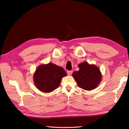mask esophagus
Listing matches in <instances>:
<instances>
[{
  "instance_id": "1",
  "label": "esophagus",
  "mask_w": 129,
  "mask_h": 129,
  "mask_svg": "<svg viewBox=\"0 0 129 129\" xmlns=\"http://www.w3.org/2000/svg\"><path fill=\"white\" fill-rule=\"evenodd\" d=\"M72 72H73L72 71H67V74H68V75H69V76H71L72 74Z\"/></svg>"
}]
</instances>
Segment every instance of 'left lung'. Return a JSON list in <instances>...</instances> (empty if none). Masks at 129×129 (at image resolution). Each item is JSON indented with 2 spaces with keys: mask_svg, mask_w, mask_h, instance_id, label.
<instances>
[{
  "mask_svg": "<svg viewBox=\"0 0 129 129\" xmlns=\"http://www.w3.org/2000/svg\"><path fill=\"white\" fill-rule=\"evenodd\" d=\"M79 71L74 72L73 77L78 86L86 90L97 88L101 81L102 76L100 69L93 64L84 62L78 65Z\"/></svg>",
  "mask_w": 129,
  "mask_h": 129,
  "instance_id": "1",
  "label": "left lung"
}]
</instances>
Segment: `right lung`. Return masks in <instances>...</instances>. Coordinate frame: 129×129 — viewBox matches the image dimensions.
<instances>
[{"mask_svg": "<svg viewBox=\"0 0 129 129\" xmlns=\"http://www.w3.org/2000/svg\"><path fill=\"white\" fill-rule=\"evenodd\" d=\"M67 75L62 67L49 62L37 68L34 75V83L39 90L50 93L58 88L62 78Z\"/></svg>", "mask_w": 129, "mask_h": 129, "instance_id": "add662e5", "label": "right lung"}]
</instances>
